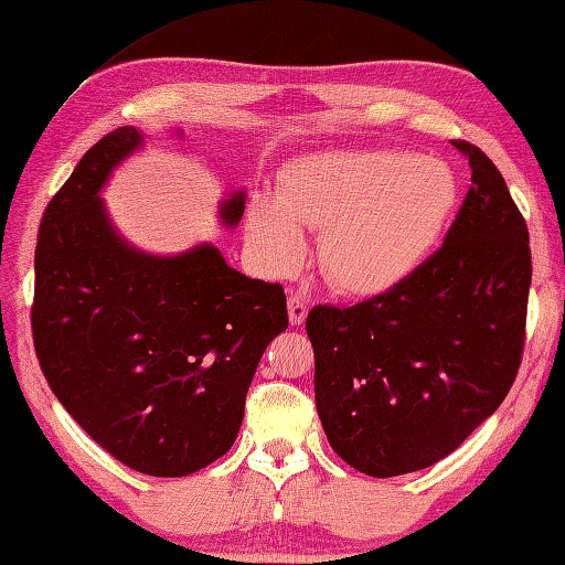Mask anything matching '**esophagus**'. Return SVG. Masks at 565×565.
<instances>
[{
	"mask_svg": "<svg viewBox=\"0 0 565 565\" xmlns=\"http://www.w3.org/2000/svg\"><path fill=\"white\" fill-rule=\"evenodd\" d=\"M287 312H290V321L295 327H299L302 324V321L307 319V312H309V307H307V302L299 295H290V299H287Z\"/></svg>",
	"mask_w": 565,
	"mask_h": 565,
	"instance_id": "obj_1",
	"label": "esophagus"
}]
</instances>
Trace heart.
<instances>
[{"label":"heart","mask_w":565,"mask_h":565,"mask_svg":"<svg viewBox=\"0 0 565 565\" xmlns=\"http://www.w3.org/2000/svg\"><path fill=\"white\" fill-rule=\"evenodd\" d=\"M458 198L444 160L393 148H333L295 160L280 200L248 210V241L285 275L305 258L302 228L321 232L319 266L347 295L373 297L405 282L439 238Z\"/></svg>","instance_id":"1"}]
</instances>
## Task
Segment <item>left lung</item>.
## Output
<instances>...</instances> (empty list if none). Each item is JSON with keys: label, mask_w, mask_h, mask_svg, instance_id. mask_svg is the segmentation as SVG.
<instances>
[{"label": "left lung", "mask_w": 565, "mask_h": 565, "mask_svg": "<svg viewBox=\"0 0 565 565\" xmlns=\"http://www.w3.org/2000/svg\"><path fill=\"white\" fill-rule=\"evenodd\" d=\"M470 188L444 246L393 290L307 317L327 439L373 478L429 468L502 405L520 371L532 250L492 160L468 141Z\"/></svg>", "instance_id": "obj_1"}]
</instances>
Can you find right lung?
I'll return each instance as SVG.
<instances>
[{"mask_svg":"<svg viewBox=\"0 0 565 565\" xmlns=\"http://www.w3.org/2000/svg\"><path fill=\"white\" fill-rule=\"evenodd\" d=\"M141 143L134 126L99 138L45 206L31 329L53 395L92 439L138 473L182 478L236 441L287 302L210 244L160 258L114 232L99 190ZM244 204L226 200L222 222Z\"/></svg>","mask_w":565,"mask_h":565,"instance_id":"1","label":"right lung"}]
</instances>
